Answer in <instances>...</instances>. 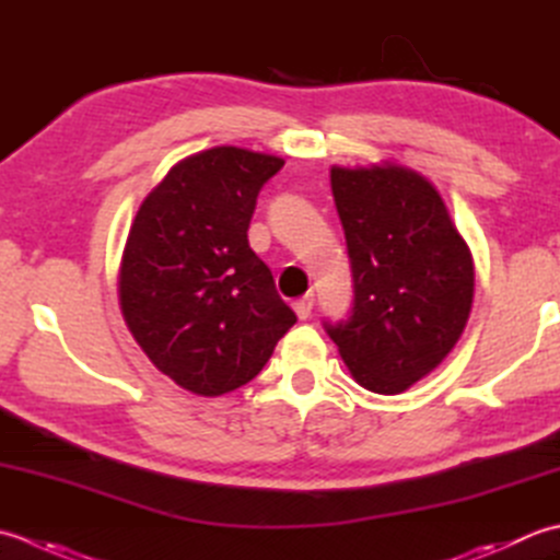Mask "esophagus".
Returning a JSON list of instances; mask_svg holds the SVG:
<instances>
[{"instance_id": "obj_1", "label": "esophagus", "mask_w": 560, "mask_h": 560, "mask_svg": "<svg viewBox=\"0 0 560 560\" xmlns=\"http://www.w3.org/2000/svg\"><path fill=\"white\" fill-rule=\"evenodd\" d=\"M292 310H294V314H296V318H300V322H306V318L312 316V310H314V294H306V296H302V300H296L292 304Z\"/></svg>"}]
</instances>
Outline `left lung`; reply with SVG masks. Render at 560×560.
Returning a JSON list of instances; mask_svg holds the SVG:
<instances>
[{"mask_svg": "<svg viewBox=\"0 0 560 560\" xmlns=\"http://www.w3.org/2000/svg\"><path fill=\"white\" fill-rule=\"evenodd\" d=\"M355 302L326 330L360 386L401 394L450 355L474 304V258L440 190L384 162L330 166Z\"/></svg>", "mask_w": 560, "mask_h": 560, "instance_id": "1", "label": "left lung"}]
</instances>
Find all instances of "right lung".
Listing matches in <instances>:
<instances>
[{
    "instance_id": "right-lung-1",
    "label": "right lung",
    "mask_w": 560,
    "mask_h": 560,
    "mask_svg": "<svg viewBox=\"0 0 560 560\" xmlns=\"http://www.w3.org/2000/svg\"><path fill=\"white\" fill-rule=\"evenodd\" d=\"M282 164L212 147L171 166L135 214L120 312L154 368L190 394L222 396L254 380L296 322L246 234L258 190Z\"/></svg>"
}]
</instances>
